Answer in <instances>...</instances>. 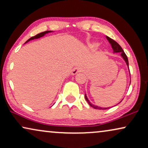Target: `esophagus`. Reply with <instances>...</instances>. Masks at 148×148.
<instances>
[{
  "mask_svg": "<svg viewBox=\"0 0 148 148\" xmlns=\"http://www.w3.org/2000/svg\"><path fill=\"white\" fill-rule=\"evenodd\" d=\"M84 71V69L81 67H76L73 69L72 71V75H76L77 73L79 72H83Z\"/></svg>",
  "mask_w": 148,
  "mask_h": 148,
  "instance_id": "1",
  "label": "esophagus"
}]
</instances>
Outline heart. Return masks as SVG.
<instances>
[{
	"label": "heart",
	"instance_id": "obj_1",
	"mask_svg": "<svg viewBox=\"0 0 148 148\" xmlns=\"http://www.w3.org/2000/svg\"><path fill=\"white\" fill-rule=\"evenodd\" d=\"M94 46H96V44H94Z\"/></svg>",
	"mask_w": 148,
	"mask_h": 148
}]
</instances>
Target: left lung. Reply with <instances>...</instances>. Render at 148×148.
I'll return each instance as SVG.
<instances>
[{
	"mask_svg": "<svg viewBox=\"0 0 148 148\" xmlns=\"http://www.w3.org/2000/svg\"><path fill=\"white\" fill-rule=\"evenodd\" d=\"M106 38L107 40H108V42H110V44H111V46H112L113 50H114V52H121V55L122 56V57L123 58V59L125 60V61L127 63V65L129 66V61H128V58H127V56L126 55V54L125 53V52L123 51V48H121V46L119 45V44L117 43L116 42H115L114 40H113L112 39H111L110 38L108 37V36H106ZM130 72V71H129ZM85 98H86V100L87 102H88V104L90 105V106H92V108H94L95 109H98V110H105V109H108L109 108H102V107H100V106H95V105L92 104V103H91L89 100L87 98L86 96V94L85 95ZM122 101V100H121ZM121 101L120 102H121Z\"/></svg>",
	"mask_w": 148,
	"mask_h": 148,
	"instance_id": "left-lung-1",
	"label": "left lung"
}]
</instances>
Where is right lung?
Returning a JSON list of instances; mask_svg holds the SVG:
<instances>
[{
	"mask_svg": "<svg viewBox=\"0 0 148 148\" xmlns=\"http://www.w3.org/2000/svg\"><path fill=\"white\" fill-rule=\"evenodd\" d=\"M49 32H51V31H46V32H42V33H40V34H37V35H36V36H33V37L30 38L29 40H27V41H26V42H29V40H34V39H38V38H41V37H42V36H44V35H45L46 34H47V33H49ZM26 42H25V43H26Z\"/></svg>",
	"mask_w": 148,
	"mask_h": 148,
	"instance_id": "right-lung-1",
	"label": "right lung"
}]
</instances>
